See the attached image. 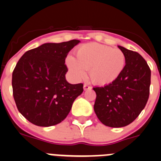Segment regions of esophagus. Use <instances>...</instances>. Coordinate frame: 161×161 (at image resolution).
Wrapping results in <instances>:
<instances>
[{"mask_svg": "<svg viewBox=\"0 0 161 161\" xmlns=\"http://www.w3.org/2000/svg\"><path fill=\"white\" fill-rule=\"evenodd\" d=\"M83 89H84V90H91V89H92V87H91L90 86H89L88 84L85 83L84 84Z\"/></svg>", "mask_w": 161, "mask_h": 161, "instance_id": "esophagus-1", "label": "esophagus"}]
</instances>
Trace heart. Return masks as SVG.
Segmentation results:
<instances>
[{"mask_svg":"<svg viewBox=\"0 0 161 161\" xmlns=\"http://www.w3.org/2000/svg\"><path fill=\"white\" fill-rule=\"evenodd\" d=\"M75 57L76 59L71 56L66 58L69 70L78 79L85 77L86 71H89L92 82L98 85H106L116 80L125 63L121 50L97 43L81 46L76 50Z\"/></svg>","mask_w":161,"mask_h":161,"instance_id":"heart-1","label":"heart"}]
</instances>
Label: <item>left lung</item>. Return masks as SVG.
<instances>
[{"label":"left lung","mask_w":161,"mask_h":161,"mask_svg":"<svg viewBox=\"0 0 161 161\" xmlns=\"http://www.w3.org/2000/svg\"><path fill=\"white\" fill-rule=\"evenodd\" d=\"M125 65L118 79L103 87H94V111L103 125L112 128L131 124L144 109L150 95L151 71L139 53L118 46Z\"/></svg>","instance_id":"1"}]
</instances>
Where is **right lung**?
<instances>
[{
    "label": "right lung",
    "mask_w": 161,
    "mask_h": 161,
    "mask_svg": "<svg viewBox=\"0 0 161 161\" xmlns=\"http://www.w3.org/2000/svg\"><path fill=\"white\" fill-rule=\"evenodd\" d=\"M79 40L47 43L25 52L12 72L13 97L19 111L33 125L61 123L83 92V84L69 83L65 58Z\"/></svg>",
    "instance_id": "right-lung-1"
}]
</instances>
